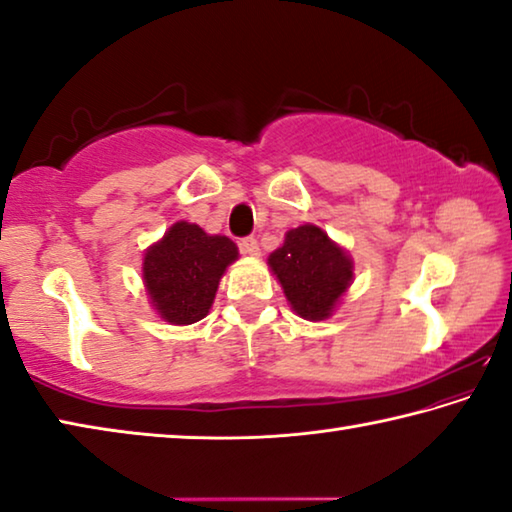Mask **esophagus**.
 Segmentation results:
<instances>
[{
    "instance_id": "obj_1",
    "label": "esophagus",
    "mask_w": 512,
    "mask_h": 512,
    "mask_svg": "<svg viewBox=\"0 0 512 512\" xmlns=\"http://www.w3.org/2000/svg\"><path fill=\"white\" fill-rule=\"evenodd\" d=\"M239 250L244 255H248V257H257L259 255V244H257V239L255 237H244L239 241Z\"/></svg>"
}]
</instances>
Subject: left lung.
<instances>
[{"label": "left lung", "instance_id": "8db88e82", "mask_svg": "<svg viewBox=\"0 0 512 512\" xmlns=\"http://www.w3.org/2000/svg\"><path fill=\"white\" fill-rule=\"evenodd\" d=\"M268 266L291 309L305 320L332 316L354 277L350 255L311 223L289 230L284 244L268 255Z\"/></svg>", "mask_w": 512, "mask_h": 512}]
</instances>
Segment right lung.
I'll list each match as a JSON object with an SVG mask.
<instances>
[{
    "mask_svg": "<svg viewBox=\"0 0 512 512\" xmlns=\"http://www.w3.org/2000/svg\"><path fill=\"white\" fill-rule=\"evenodd\" d=\"M239 250L223 235L178 221L146 248L142 277L153 309L171 325H192L210 314L219 282Z\"/></svg>",
    "mask_w": 512,
    "mask_h": 512,
    "instance_id": "obj_1",
    "label": "right lung"
}]
</instances>
